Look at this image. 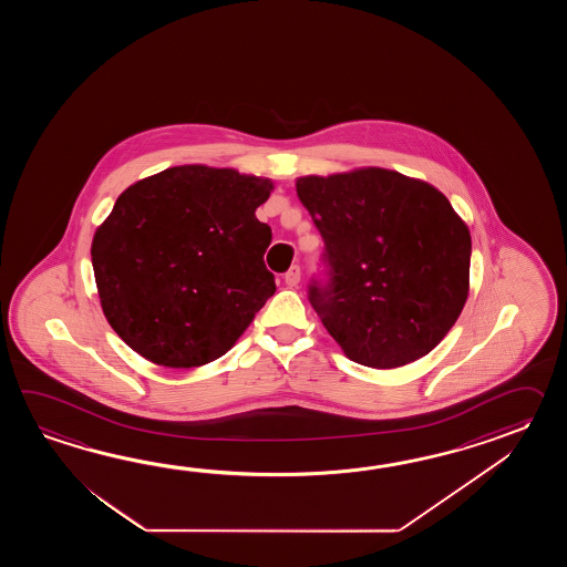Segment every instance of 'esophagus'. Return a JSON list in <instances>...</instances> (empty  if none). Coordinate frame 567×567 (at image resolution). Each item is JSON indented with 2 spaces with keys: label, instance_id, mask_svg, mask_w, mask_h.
<instances>
[{
  "label": "esophagus",
  "instance_id": "34e87169",
  "mask_svg": "<svg viewBox=\"0 0 567 567\" xmlns=\"http://www.w3.org/2000/svg\"><path fill=\"white\" fill-rule=\"evenodd\" d=\"M284 279H286V284H288V288H296V286H298V284H300V279H301L300 267H298V266L289 267V271H288V274H286V276H284Z\"/></svg>",
  "mask_w": 567,
  "mask_h": 567
}]
</instances>
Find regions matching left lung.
Returning a JSON list of instances; mask_svg holds the SVG:
<instances>
[{
    "mask_svg": "<svg viewBox=\"0 0 567 567\" xmlns=\"http://www.w3.org/2000/svg\"><path fill=\"white\" fill-rule=\"evenodd\" d=\"M332 281L310 301L350 361L398 369L434 350L471 291L468 225L435 186L364 166L300 176Z\"/></svg>",
    "mask_w": 567,
    "mask_h": 567,
    "instance_id": "obj_1",
    "label": "left lung"
}]
</instances>
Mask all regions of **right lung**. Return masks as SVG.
I'll list each match as a JSON object with an SVG mask.
<instances>
[{
	"mask_svg": "<svg viewBox=\"0 0 567 567\" xmlns=\"http://www.w3.org/2000/svg\"><path fill=\"white\" fill-rule=\"evenodd\" d=\"M274 182L184 164L120 194L91 243L96 293L117 337L150 362L217 361L274 296L271 229L255 217Z\"/></svg>",
	"mask_w": 567,
	"mask_h": 567,
	"instance_id": "right-lung-1",
	"label": "right lung"
}]
</instances>
